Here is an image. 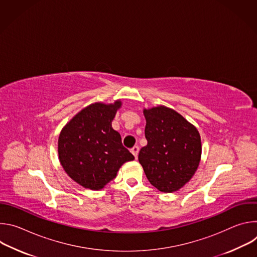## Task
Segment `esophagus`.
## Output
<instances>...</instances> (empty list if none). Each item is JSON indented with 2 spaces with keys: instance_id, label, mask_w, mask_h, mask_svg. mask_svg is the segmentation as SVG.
Segmentation results:
<instances>
[{
  "instance_id": "obj_1",
  "label": "esophagus",
  "mask_w": 257,
  "mask_h": 257,
  "mask_svg": "<svg viewBox=\"0 0 257 257\" xmlns=\"http://www.w3.org/2000/svg\"><path fill=\"white\" fill-rule=\"evenodd\" d=\"M130 152H131V154H132L135 158H137L138 153H139V148H138L137 145H135V146H133V148L130 150Z\"/></svg>"
}]
</instances>
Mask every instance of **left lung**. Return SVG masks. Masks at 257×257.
Segmentation results:
<instances>
[{
	"mask_svg": "<svg viewBox=\"0 0 257 257\" xmlns=\"http://www.w3.org/2000/svg\"><path fill=\"white\" fill-rule=\"evenodd\" d=\"M148 144L138 161L151 184L171 193L184 186L196 172L201 158L197 129L184 117L165 105L143 109Z\"/></svg>",
	"mask_w": 257,
	"mask_h": 257,
	"instance_id": "1",
	"label": "left lung"
}]
</instances>
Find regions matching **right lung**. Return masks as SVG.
Listing matches in <instances>:
<instances>
[{
    "label": "right lung",
    "instance_id": "right-lung-1",
    "mask_svg": "<svg viewBox=\"0 0 257 257\" xmlns=\"http://www.w3.org/2000/svg\"><path fill=\"white\" fill-rule=\"evenodd\" d=\"M121 100L89 104L62 129L58 140L60 163L79 185L91 190L102 189L117 176L121 166L133 161L123 146L121 135L113 129Z\"/></svg>",
    "mask_w": 257,
    "mask_h": 257
}]
</instances>
